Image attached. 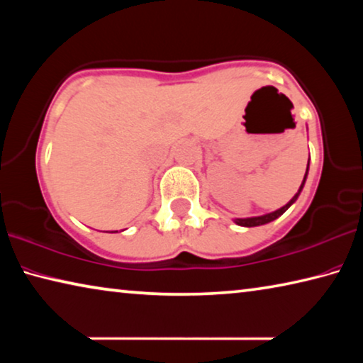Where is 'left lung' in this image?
<instances>
[{
  "instance_id": "8db88e82",
  "label": "left lung",
  "mask_w": 363,
  "mask_h": 363,
  "mask_svg": "<svg viewBox=\"0 0 363 363\" xmlns=\"http://www.w3.org/2000/svg\"><path fill=\"white\" fill-rule=\"evenodd\" d=\"M307 171H309V163H307V169H306V174H304V179H303V184H301V187L298 190V194L293 196V199L288 201V203L285 206H281L280 210L277 211H272V213H267V214H262V216H255V218H245V219H233V223L238 224V225H243V227H256V225H262V224H267V223H272L274 219H277L279 216H281L288 208H290L294 201L298 200V196L301 194V190H303L304 187V182H306V177H307Z\"/></svg>"
}]
</instances>
